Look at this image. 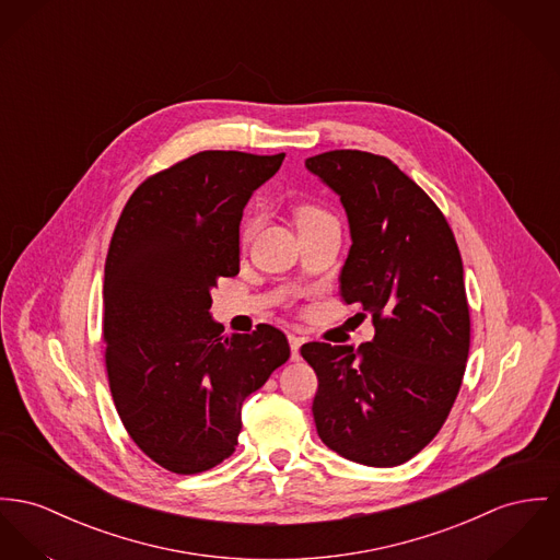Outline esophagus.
I'll use <instances>...</instances> for the list:
<instances>
[{"label":"esophagus","instance_id":"1","mask_svg":"<svg viewBox=\"0 0 560 560\" xmlns=\"http://www.w3.org/2000/svg\"><path fill=\"white\" fill-rule=\"evenodd\" d=\"M288 341H290V349H292V360H301V337L290 335V337H288Z\"/></svg>","mask_w":560,"mask_h":560}]
</instances>
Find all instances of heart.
Listing matches in <instances>:
<instances>
[{
  "mask_svg": "<svg viewBox=\"0 0 560 560\" xmlns=\"http://www.w3.org/2000/svg\"><path fill=\"white\" fill-rule=\"evenodd\" d=\"M326 213L322 211V209H317V207H311V205H302L296 209V221H304V219H313V217H324ZM254 228H256V221L252 219V221H247L245 223V230H243V238H249L252 236V232H254Z\"/></svg>",
  "mask_w": 560,
  "mask_h": 560,
  "instance_id": "b5f03b06",
  "label": "heart"
}]
</instances>
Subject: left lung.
Segmentation results:
<instances>
[{"instance_id":"1","label":"left lung","mask_w":560,"mask_h":560,"mask_svg":"<svg viewBox=\"0 0 560 560\" xmlns=\"http://www.w3.org/2000/svg\"><path fill=\"white\" fill-rule=\"evenodd\" d=\"M306 168L341 196L351 249L339 294L375 326L358 349L302 345L319 382L317 434L347 460L396 467L441 431L463 384L471 345L463 258L445 215L387 158L339 149Z\"/></svg>"}]
</instances>
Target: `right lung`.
I'll return each instance as SVG.
<instances>
[{
    "instance_id": "right-lung-1",
    "label": "right lung",
    "mask_w": 560,
    "mask_h": 560,
    "mask_svg": "<svg viewBox=\"0 0 560 560\" xmlns=\"http://www.w3.org/2000/svg\"><path fill=\"white\" fill-rule=\"evenodd\" d=\"M285 153L202 151L151 174L129 196L104 266V360L131 441L178 475L232 456L245 398L290 358L285 335L259 324L228 335L211 292L238 275V225Z\"/></svg>"
}]
</instances>
